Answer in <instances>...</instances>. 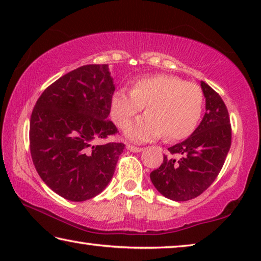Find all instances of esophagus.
Returning <instances> with one entry per match:
<instances>
[{
    "mask_svg": "<svg viewBox=\"0 0 261 261\" xmlns=\"http://www.w3.org/2000/svg\"><path fill=\"white\" fill-rule=\"evenodd\" d=\"M126 148L129 149L130 152H134V153H138V152H141L143 151V148L141 147H137V146H134V145H126Z\"/></svg>",
    "mask_w": 261,
    "mask_h": 261,
    "instance_id": "esophagus-1",
    "label": "esophagus"
}]
</instances>
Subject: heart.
I'll return each instance as SVG.
<instances>
[{"mask_svg":"<svg viewBox=\"0 0 261 261\" xmlns=\"http://www.w3.org/2000/svg\"><path fill=\"white\" fill-rule=\"evenodd\" d=\"M144 105L148 114L127 125L125 136L137 143H146L165 135L169 141L189 137L198 125L204 106L201 88L194 83L170 74L139 78L131 91L120 88L112 96L110 116L118 127H124Z\"/></svg>","mask_w":261,"mask_h":261,"instance_id":"heart-1","label":"heart"}]
</instances>
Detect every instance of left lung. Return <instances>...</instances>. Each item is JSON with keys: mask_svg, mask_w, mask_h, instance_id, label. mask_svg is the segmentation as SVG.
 I'll use <instances>...</instances> for the list:
<instances>
[{"mask_svg": "<svg viewBox=\"0 0 261 261\" xmlns=\"http://www.w3.org/2000/svg\"><path fill=\"white\" fill-rule=\"evenodd\" d=\"M200 85L206 98L204 118L188 139L168 148L171 155L163 156L161 166L151 173L158 191L175 201L193 199L208 189L222 169L231 145L226 105L205 82Z\"/></svg>", "mask_w": 261, "mask_h": 261, "instance_id": "left-lung-1", "label": "left lung"}]
</instances>
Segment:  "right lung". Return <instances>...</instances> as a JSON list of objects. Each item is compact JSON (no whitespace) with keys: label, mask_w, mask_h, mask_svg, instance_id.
Listing matches in <instances>:
<instances>
[{"label":"right lung","mask_w":261,"mask_h":261,"mask_svg":"<svg viewBox=\"0 0 261 261\" xmlns=\"http://www.w3.org/2000/svg\"><path fill=\"white\" fill-rule=\"evenodd\" d=\"M115 91L108 64L68 72L42 92L30 121V151L39 176L71 201L102 192L112 179L123 143L98 144L117 134L108 120Z\"/></svg>","instance_id":"right-lung-1"}]
</instances>
